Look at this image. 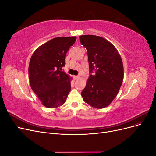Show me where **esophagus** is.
Listing matches in <instances>:
<instances>
[{"label":"esophagus","mask_w":156,"mask_h":156,"mask_svg":"<svg viewBox=\"0 0 156 156\" xmlns=\"http://www.w3.org/2000/svg\"><path fill=\"white\" fill-rule=\"evenodd\" d=\"M79 75H74L73 76V79H75V80H77V79H79Z\"/></svg>","instance_id":"1"}]
</instances>
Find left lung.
<instances>
[{"instance_id":"8db88e82","label":"left lung","mask_w":156,"mask_h":156,"mask_svg":"<svg viewBox=\"0 0 156 156\" xmlns=\"http://www.w3.org/2000/svg\"><path fill=\"white\" fill-rule=\"evenodd\" d=\"M87 51L90 73L81 92L83 100L97 108L107 107L119 93L124 79L121 56L115 47L100 36H79ZM94 70L96 73H91Z\"/></svg>"}]
</instances>
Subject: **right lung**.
<instances>
[{"label":"right lung","instance_id":"right-lung-1","mask_svg":"<svg viewBox=\"0 0 156 156\" xmlns=\"http://www.w3.org/2000/svg\"><path fill=\"white\" fill-rule=\"evenodd\" d=\"M77 37H58L39 47L32 55L29 75L31 88L45 107L63 105L71 90L70 77L62 68Z\"/></svg>","mask_w":156,"mask_h":156}]
</instances>
